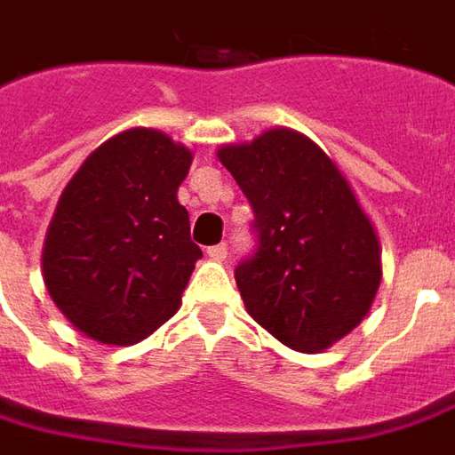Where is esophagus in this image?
<instances>
[{
	"label": "esophagus",
	"mask_w": 455,
	"mask_h": 455,
	"mask_svg": "<svg viewBox=\"0 0 455 455\" xmlns=\"http://www.w3.org/2000/svg\"><path fill=\"white\" fill-rule=\"evenodd\" d=\"M205 255H208L210 259H218V262H222V259L228 258V245H225V243H220V245H210L208 250H205Z\"/></svg>",
	"instance_id": "esophagus-1"
}]
</instances>
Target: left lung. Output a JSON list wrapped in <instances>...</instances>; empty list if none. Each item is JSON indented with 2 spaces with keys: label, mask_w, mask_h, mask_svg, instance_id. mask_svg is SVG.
Masks as SVG:
<instances>
[{
  "label": "left lung",
  "mask_w": 455,
  "mask_h": 455,
  "mask_svg": "<svg viewBox=\"0 0 455 455\" xmlns=\"http://www.w3.org/2000/svg\"><path fill=\"white\" fill-rule=\"evenodd\" d=\"M218 156L255 212V250L235 267L250 317L294 352L327 349L364 319L381 280L377 233L352 188L287 128Z\"/></svg>",
  "instance_id": "8db88e82"
}]
</instances>
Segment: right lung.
<instances>
[{"instance_id":"1","label":"right lung","mask_w":455,"mask_h":455,"mask_svg":"<svg viewBox=\"0 0 455 455\" xmlns=\"http://www.w3.org/2000/svg\"><path fill=\"white\" fill-rule=\"evenodd\" d=\"M193 153L161 131L106 140L59 200L44 280L64 317L103 344H136L175 315L200 247L178 203Z\"/></svg>"}]
</instances>
